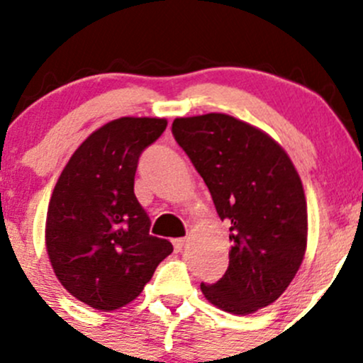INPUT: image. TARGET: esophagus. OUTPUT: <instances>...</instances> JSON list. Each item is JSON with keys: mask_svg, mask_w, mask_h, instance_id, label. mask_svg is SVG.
<instances>
[{"mask_svg": "<svg viewBox=\"0 0 363 363\" xmlns=\"http://www.w3.org/2000/svg\"><path fill=\"white\" fill-rule=\"evenodd\" d=\"M172 242H174L175 252H181V250L186 246V242H188V240H186V238H177V240H174Z\"/></svg>", "mask_w": 363, "mask_h": 363, "instance_id": "obj_1", "label": "esophagus"}]
</instances>
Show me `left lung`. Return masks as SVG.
<instances>
[{
    "instance_id": "obj_1",
    "label": "left lung",
    "mask_w": 363,
    "mask_h": 363,
    "mask_svg": "<svg viewBox=\"0 0 363 363\" xmlns=\"http://www.w3.org/2000/svg\"><path fill=\"white\" fill-rule=\"evenodd\" d=\"M172 134L230 222L229 267L206 300L236 315L274 303L306 250V200L286 151L257 127L225 113L175 118Z\"/></svg>"
}]
</instances>
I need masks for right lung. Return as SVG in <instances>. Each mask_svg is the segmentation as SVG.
<instances>
[{"instance_id": "right-lung-1", "label": "right lung", "mask_w": 363, "mask_h": 363, "mask_svg": "<svg viewBox=\"0 0 363 363\" xmlns=\"http://www.w3.org/2000/svg\"><path fill=\"white\" fill-rule=\"evenodd\" d=\"M165 127L148 117L105 123L75 150L51 194L48 257L63 288L96 310L130 303L174 250L151 236L134 194L139 157Z\"/></svg>"}]
</instances>
